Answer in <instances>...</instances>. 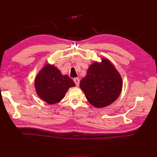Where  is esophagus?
I'll list each match as a JSON object with an SVG mask.
<instances>
[{
	"label": "esophagus",
	"instance_id": "esophagus-1",
	"mask_svg": "<svg viewBox=\"0 0 157 157\" xmlns=\"http://www.w3.org/2000/svg\"><path fill=\"white\" fill-rule=\"evenodd\" d=\"M73 81H74L76 86H79V78H74L73 79Z\"/></svg>",
	"mask_w": 157,
	"mask_h": 157
}]
</instances>
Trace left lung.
<instances>
[{"mask_svg": "<svg viewBox=\"0 0 157 157\" xmlns=\"http://www.w3.org/2000/svg\"><path fill=\"white\" fill-rule=\"evenodd\" d=\"M89 102L97 108L111 104L119 97L122 89L119 73L107 59L90 66L87 75L79 83Z\"/></svg>", "mask_w": 157, "mask_h": 157, "instance_id": "obj_1", "label": "left lung"}]
</instances>
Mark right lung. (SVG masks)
I'll return each instance as SVG.
<instances>
[{"mask_svg": "<svg viewBox=\"0 0 157 157\" xmlns=\"http://www.w3.org/2000/svg\"><path fill=\"white\" fill-rule=\"evenodd\" d=\"M75 84L67 75L53 65H46L36 77V90L38 95L48 104H55L64 98L68 89Z\"/></svg>", "mask_w": 157, "mask_h": 157, "instance_id": "add662e5", "label": "right lung"}]
</instances>
